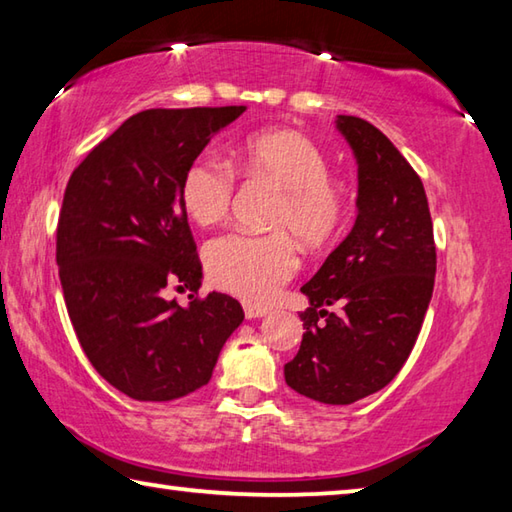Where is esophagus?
I'll return each mask as SVG.
<instances>
[{
  "mask_svg": "<svg viewBox=\"0 0 512 512\" xmlns=\"http://www.w3.org/2000/svg\"><path fill=\"white\" fill-rule=\"evenodd\" d=\"M244 313L248 320H255V318H264V315H268L271 311L264 309V306H257V304H244Z\"/></svg>",
  "mask_w": 512,
  "mask_h": 512,
  "instance_id": "esophagus-1",
  "label": "esophagus"
}]
</instances>
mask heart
<instances>
[{"mask_svg": "<svg viewBox=\"0 0 512 512\" xmlns=\"http://www.w3.org/2000/svg\"><path fill=\"white\" fill-rule=\"evenodd\" d=\"M239 167L253 179L280 190L271 226L288 230L306 246H324L338 237L347 221V194L329 176V159L309 136L293 129H271L246 138L237 152ZM235 194L230 165L201 156L192 161L181 181L185 212L199 226L224 219ZM208 275L221 291L248 304H268L295 275L300 257L286 232L273 235H230L210 241Z\"/></svg>", "mask_w": 512, "mask_h": 512, "instance_id": "b5f03b06", "label": "heart"}]
</instances>
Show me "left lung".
I'll return each instance as SVG.
<instances>
[{
    "label": "left lung",
    "instance_id": "8db88e82",
    "mask_svg": "<svg viewBox=\"0 0 512 512\" xmlns=\"http://www.w3.org/2000/svg\"><path fill=\"white\" fill-rule=\"evenodd\" d=\"M358 163V217L302 286L304 336L284 365L286 385L324 405H351L383 389L410 358L432 300L436 248L425 188L371 123L338 116ZM340 303V316L326 306Z\"/></svg>",
    "mask_w": 512,
    "mask_h": 512
}]
</instances>
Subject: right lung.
I'll return each instance as SVG.
<instances>
[{
  "instance_id": "right-lung-1",
  "label": "right lung",
  "mask_w": 512,
  "mask_h": 512,
  "mask_svg": "<svg viewBox=\"0 0 512 512\" xmlns=\"http://www.w3.org/2000/svg\"><path fill=\"white\" fill-rule=\"evenodd\" d=\"M244 105L145 109L87 154L64 190L55 259L82 351L134 401L163 403L208 385L244 309L212 291L165 300L167 282L201 286L181 181Z\"/></svg>"
}]
</instances>
